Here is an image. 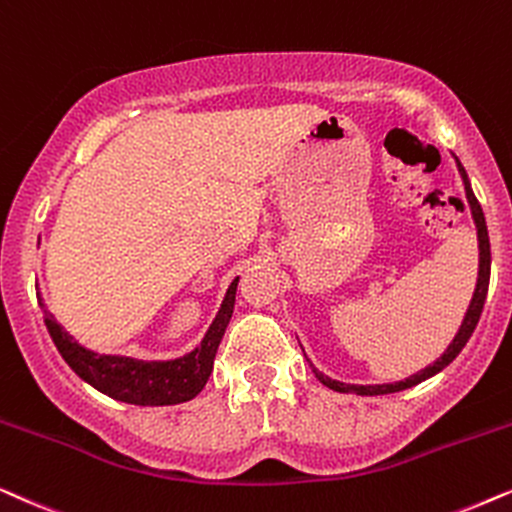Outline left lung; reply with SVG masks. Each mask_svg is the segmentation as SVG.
<instances>
[{
	"mask_svg": "<svg viewBox=\"0 0 512 512\" xmlns=\"http://www.w3.org/2000/svg\"><path fill=\"white\" fill-rule=\"evenodd\" d=\"M459 170L463 175V182H466V196H468V203H470V210H473V217H475V224H478V238H480V276H478V288H475V295H473V302L468 306V313L466 318H463L461 323V330L459 335L454 337V342L449 344V349L445 351V356L440 360H435L431 367H426V370H421L414 374V377L405 379V381H398V384H386V386H349V384H339L335 379H327L325 374H320L316 367H313V372H316V377L323 381L327 388H332V391H339V393H356V395H384V393H395V391H405V388L410 386H417L421 381L433 377V374H438L440 370H445V367L452 363V360L459 356L463 346L473 335L475 325H478L480 320V313H482V306H485V299H487V290H489V271H492V250H489V234H487V224H485V213H482L478 199H475L473 189H470V182L466 177V170L459 163Z\"/></svg>",
	"mask_w": 512,
	"mask_h": 512,
	"instance_id": "1",
	"label": "left lung"
}]
</instances>
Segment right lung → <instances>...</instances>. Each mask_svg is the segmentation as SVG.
Here are the masks:
<instances>
[{
	"instance_id": "right-lung-1",
	"label": "right lung",
	"mask_w": 512,
	"mask_h": 512,
	"mask_svg": "<svg viewBox=\"0 0 512 512\" xmlns=\"http://www.w3.org/2000/svg\"><path fill=\"white\" fill-rule=\"evenodd\" d=\"M236 285L238 278L231 283L222 309L213 320V325H210L208 335L203 337L199 349L180 360H170V363H142V360L133 358L98 356V353L86 351L84 346L74 342L56 323V318L44 309V304L42 311L44 323L49 327V335L53 344L58 346L60 356L81 379L98 388L100 393L131 405H177L201 393L210 372H213L217 346H220L231 313H234Z\"/></svg>"
}]
</instances>
